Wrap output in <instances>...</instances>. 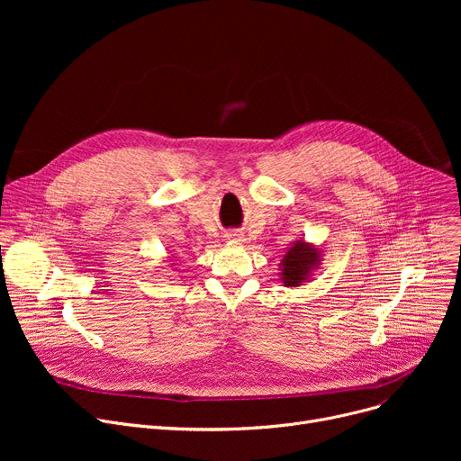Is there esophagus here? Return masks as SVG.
I'll list each match as a JSON object with an SVG mask.
<instances>
[{"label": "esophagus", "mask_w": 461, "mask_h": 461, "mask_svg": "<svg viewBox=\"0 0 461 461\" xmlns=\"http://www.w3.org/2000/svg\"><path fill=\"white\" fill-rule=\"evenodd\" d=\"M226 237H228V239H237V233H228Z\"/></svg>", "instance_id": "obj_1"}]
</instances>
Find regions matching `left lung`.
<instances>
[{"label":"left lung","mask_w":461,"mask_h":461,"mask_svg":"<svg viewBox=\"0 0 461 461\" xmlns=\"http://www.w3.org/2000/svg\"><path fill=\"white\" fill-rule=\"evenodd\" d=\"M321 261V250L316 245L306 243L304 239H297L280 261L282 284L285 287H299L310 282L312 275L320 269Z\"/></svg>","instance_id":"left-lung-1"}]
</instances>
